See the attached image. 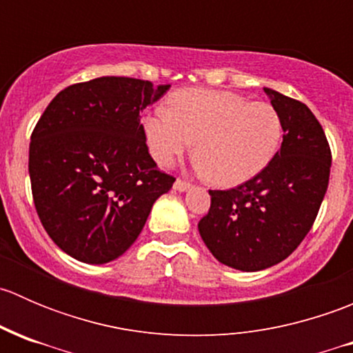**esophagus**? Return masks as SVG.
Segmentation results:
<instances>
[{
    "label": "esophagus",
    "instance_id": "34e87169",
    "mask_svg": "<svg viewBox=\"0 0 353 353\" xmlns=\"http://www.w3.org/2000/svg\"><path fill=\"white\" fill-rule=\"evenodd\" d=\"M191 188V183H188V181H184V179H177L176 183H174V190H177V191H186V190H190Z\"/></svg>",
    "mask_w": 353,
    "mask_h": 353
}]
</instances>
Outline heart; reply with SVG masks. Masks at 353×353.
<instances>
[{"label":"heart","instance_id":"obj_1","mask_svg":"<svg viewBox=\"0 0 353 353\" xmlns=\"http://www.w3.org/2000/svg\"><path fill=\"white\" fill-rule=\"evenodd\" d=\"M150 154L160 165H172L193 141L201 172L219 186H237L270 165L283 138L279 110L266 102L225 90L186 88L170 99V109L145 116Z\"/></svg>","mask_w":353,"mask_h":353}]
</instances>
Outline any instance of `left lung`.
<instances>
[{"label": "left lung", "mask_w": 353, "mask_h": 353, "mask_svg": "<svg viewBox=\"0 0 353 353\" xmlns=\"http://www.w3.org/2000/svg\"><path fill=\"white\" fill-rule=\"evenodd\" d=\"M283 123L282 148L263 172L230 190H210L199 236L223 265L270 268L311 230L330 183L331 148L323 126L301 101L265 88Z\"/></svg>", "instance_id": "left-lung-1"}]
</instances>
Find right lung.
<instances>
[{
  "instance_id": "obj_1",
  "label": "right lung",
  "mask_w": 353,
  "mask_h": 353,
  "mask_svg": "<svg viewBox=\"0 0 353 353\" xmlns=\"http://www.w3.org/2000/svg\"><path fill=\"white\" fill-rule=\"evenodd\" d=\"M170 85L101 77L59 92L28 147L32 198L42 227L78 261L102 265L137 241L155 199L176 177L148 154L140 112Z\"/></svg>"
}]
</instances>
